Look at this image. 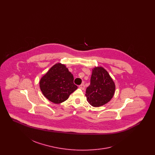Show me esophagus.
Masks as SVG:
<instances>
[{"label": "esophagus", "instance_id": "esophagus-1", "mask_svg": "<svg viewBox=\"0 0 155 155\" xmlns=\"http://www.w3.org/2000/svg\"><path fill=\"white\" fill-rule=\"evenodd\" d=\"M78 87H79V88L81 89L82 90H84L85 89V85H84V84H82L80 85H79Z\"/></svg>", "mask_w": 155, "mask_h": 155}]
</instances>
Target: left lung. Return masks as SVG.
<instances>
[{
    "label": "left lung",
    "mask_w": 155,
    "mask_h": 155,
    "mask_svg": "<svg viewBox=\"0 0 155 155\" xmlns=\"http://www.w3.org/2000/svg\"><path fill=\"white\" fill-rule=\"evenodd\" d=\"M116 86L108 72L102 67L92 70L91 83L86 89L85 96L88 103L99 107L108 103L114 94Z\"/></svg>",
    "instance_id": "left-lung-1"
}]
</instances>
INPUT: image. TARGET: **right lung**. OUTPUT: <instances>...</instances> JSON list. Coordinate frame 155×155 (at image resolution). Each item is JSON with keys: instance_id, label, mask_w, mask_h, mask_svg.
Listing matches in <instances>:
<instances>
[{"instance_id": "1", "label": "right lung", "mask_w": 155, "mask_h": 155, "mask_svg": "<svg viewBox=\"0 0 155 155\" xmlns=\"http://www.w3.org/2000/svg\"><path fill=\"white\" fill-rule=\"evenodd\" d=\"M40 89L49 101L59 104L66 101L78 87L74 77L64 64L60 63L52 66L39 81Z\"/></svg>"}]
</instances>
